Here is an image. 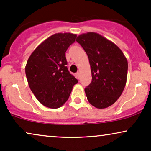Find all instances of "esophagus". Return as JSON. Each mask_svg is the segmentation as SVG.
Returning <instances> with one entry per match:
<instances>
[{
	"label": "esophagus",
	"instance_id": "esophagus-1",
	"mask_svg": "<svg viewBox=\"0 0 151 151\" xmlns=\"http://www.w3.org/2000/svg\"><path fill=\"white\" fill-rule=\"evenodd\" d=\"M76 76H77V78H78V79H80V72H77V73H76Z\"/></svg>",
	"mask_w": 151,
	"mask_h": 151
}]
</instances>
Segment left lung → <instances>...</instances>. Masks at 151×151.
Masks as SVG:
<instances>
[{
  "instance_id": "obj_1",
  "label": "left lung",
  "mask_w": 151,
  "mask_h": 151,
  "mask_svg": "<svg viewBox=\"0 0 151 151\" xmlns=\"http://www.w3.org/2000/svg\"><path fill=\"white\" fill-rule=\"evenodd\" d=\"M76 41L87 54L91 70V82L84 88L88 101L98 109L111 106L125 87L127 58L116 45L97 33L82 34Z\"/></svg>"
}]
</instances>
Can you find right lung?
I'll list each match as a JSON object with an SVG mask.
<instances>
[{"mask_svg":"<svg viewBox=\"0 0 151 151\" xmlns=\"http://www.w3.org/2000/svg\"><path fill=\"white\" fill-rule=\"evenodd\" d=\"M77 36L58 33L39 45L29 58L25 73L30 89L39 102L58 109L67 102L78 80L68 71L65 53Z\"/></svg>","mask_w":151,"mask_h":151,"instance_id":"1","label":"right lung"}]
</instances>
